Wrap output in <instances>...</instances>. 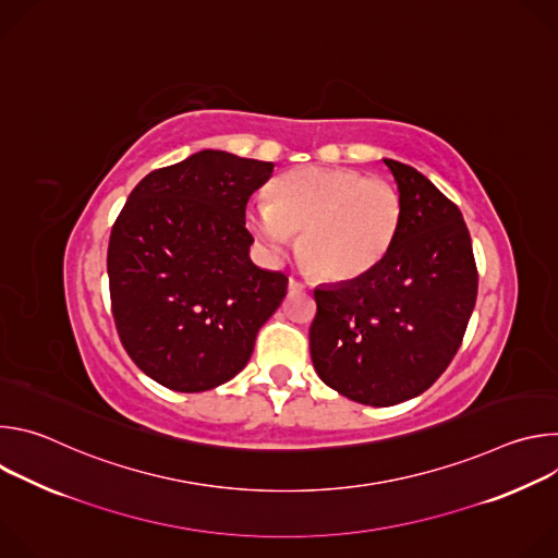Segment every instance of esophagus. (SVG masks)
I'll return each mask as SVG.
<instances>
[{
  "instance_id": "34e87169",
  "label": "esophagus",
  "mask_w": 558,
  "mask_h": 558,
  "mask_svg": "<svg viewBox=\"0 0 558 558\" xmlns=\"http://www.w3.org/2000/svg\"><path fill=\"white\" fill-rule=\"evenodd\" d=\"M304 289H306V284H304L302 280H295V278L289 280V291H291V293H300V291H304Z\"/></svg>"
}]
</instances>
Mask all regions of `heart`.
Masks as SVG:
<instances>
[{
    "label": "heart",
    "instance_id": "heart-1",
    "mask_svg": "<svg viewBox=\"0 0 558 558\" xmlns=\"http://www.w3.org/2000/svg\"><path fill=\"white\" fill-rule=\"evenodd\" d=\"M392 185L340 168H298L278 177L269 203L247 209V229L269 256L298 236L300 263L325 282H351L390 252L402 225Z\"/></svg>",
    "mask_w": 558,
    "mask_h": 558
}]
</instances>
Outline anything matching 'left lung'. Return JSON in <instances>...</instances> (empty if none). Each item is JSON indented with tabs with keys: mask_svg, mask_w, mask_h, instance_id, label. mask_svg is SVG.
I'll return each instance as SVG.
<instances>
[{
	"mask_svg": "<svg viewBox=\"0 0 558 558\" xmlns=\"http://www.w3.org/2000/svg\"><path fill=\"white\" fill-rule=\"evenodd\" d=\"M402 196V225L366 276L313 291L311 362L366 407L422 395L452 362L476 300V267L459 207L424 174L381 158Z\"/></svg>",
	"mask_w": 558,
	"mask_h": 558,
	"instance_id": "left-lung-1",
	"label": "left lung"
}]
</instances>
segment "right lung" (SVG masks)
Listing matches in <instances>:
<instances>
[{"mask_svg":"<svg viewBox=\"0 0 558 558\" xmlns=\"http://www.w3.org/2000/svg\"><path fill=\"white\" fill-rule=\"evenodd\" d=\"M274 163L220 149L149 172L108 247L114 325L134 364L179 392L216 388L250 362L289 278L252 263L250 196Z\"/></svg>","mask_w":558,"mask_h":558,"instance_id":"1","label":"right lung"}]
</instances>
